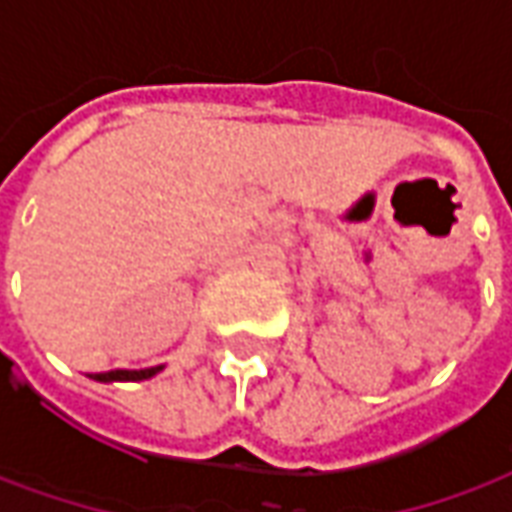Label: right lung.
Returning <instances> with one entry per match:
<instances>
[{
  "instance_id": "1",
  "label": "right lung",
  "mask_w": 512,
  "mask_h": 512,
  "mask_svg": "<svg viewBox=\"0 0 512 512\" xmlns=\"http://www.w3.org/2000/svg\"><path fill=\"white\" fill-rule=\"evenodd\" d=\"M161 367H147V370H109V373H93L95 381H142V378L156 376Z\"/></svg>"
}]
</instances>
